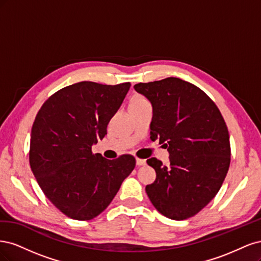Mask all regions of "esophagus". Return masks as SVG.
I'll return each mask as SVG.
<instances>
[{
	"label": "esophagus",
	"instance_id": "1",
	"mask_svg": "<svg viewBox=\"0 0 261 261\" xmlns=\"http://www.w3.org/2000/svg\"><path fill=\"white\" fill-rule=\"evenodd\" d=\"M136 164L138 165V167H140V165H145L146 164V160L145 159H139V158H137V159H136Z\"/></svg>",
	"mask_w": 261,
	"mask_h": 261
}]
</instances>
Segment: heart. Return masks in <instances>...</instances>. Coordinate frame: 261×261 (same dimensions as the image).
I'll use <instances>...</instances> for the list:
<instances>
[{"mask_svg":"<svg viewBox=\"0 0 261 261\" xmlns=\"http://www.w3.org/2000/svg\"><path fill=\"white\" fill-rule=\"evenodd\" d=\"M148 105H149V101L145 97L140 96V94H136V96L134 97L133 100L130 101L129 109L139 108V107H144V106H148Z\"/></svg>","mask_w":261,"mask_h":261,"instance_id":"1","label":"heart"}]
</instances>
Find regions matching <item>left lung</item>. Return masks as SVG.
<instances>
[{
  "instance_id": "left-lung-1",
  "label": "left lung",
  "mask_w": 261,
  "mask_h": 261,
  "mask_svg": "<svg viewBox=\"0 0 261 261\" xmlns=\"http://www.w3.org/2000/svg\"><path fill=\"white\" fill-rule=\"evenodd\" d=\"M135 90L151 102L150 139L168 148L170 167L151 158L156 173L146 186L154 208L172 220L197 215L222 186L231 162L230 136L224 118L198 87L169 77L139 83Z\"/></svg>"
}]
</instances>
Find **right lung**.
Here are the masks:
<instances>
[{"label": "right lung", "instance_id": "right-lung-1", "mask_svg": "<svg viewBox=\"0 0 261 261\" xmlns=\"http://www.w3.org/2000/svg\"><path fill=\"white\" fill-rule=\"evenodd\" d=\"M130 84L81 82L46 100L31 128L29 163L42 192L70 219L99 216L136 165L123 154L108 160L91 146L107 135Z\"/></svg>", "mask_w": 261, "mask_h": 261}]
</instances>
